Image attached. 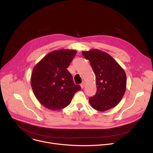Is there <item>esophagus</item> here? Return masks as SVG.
Here are the masks:
<instances>
[{"instance_id":"1","label":"esophagus","mask_w":153,"mask_h":153,"mask_svg":"<svg viewBox=\"0 0 153 153\" xmlns=\"http://www.w3.org/2000/svg\"><path fill=\"white\" fill-rule=\"evenodd\" d=\"M84 85H85V82H82L81 84V87L82 89H83Z\"/></svg>"}]
</instances>
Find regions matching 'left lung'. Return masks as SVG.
Instances as JSON below:
<instances>
[{"mask_svg": "<svg viewBox=\"0 0 153 153\" xmlns=\"http://www.w3.org/2000/svg\"><path fill=\"white\" fill-rule=\"evenodd\" d=\"M82 53L90 61L96 76L97 92L89 97L91 105L100 111L115 107L126 91V76L124 70L105 52L93 49Z\"/></svg>", "mask_w": 153, "mask_h": 153, "instance_id": "obj_1", "label": "left lung"}]
</instances>
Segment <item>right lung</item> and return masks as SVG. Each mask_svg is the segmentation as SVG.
<instances>
[{"instance_id": "add662e5", "label": "right lung", "mask_w": 153, "mask_h": 153, "mask_svg": "<svg viewBox=\"0 0 153 153\" xmlns=\"http://www.w3.org/2000/svg\"><path fill=\"white\" fill-rule=\"evenodd\" d=\"M76 53L74 50L51 51L34 67L31 85L35 97L46 108L59 110L66 107L74 94L81 89L67 69Z\"/></svg>"}]
</instances>
